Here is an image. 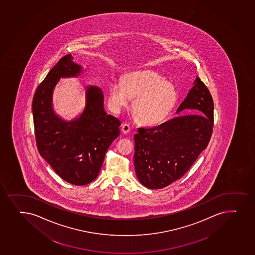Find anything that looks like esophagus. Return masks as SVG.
I'll list each match as a JSON object with an SVG mask.
<instances>
[{
	"label": "esophagus",
	"mask_w": 255,
	"mask_h": 255,
	"mask_svg": "<svg viewBox=\"0 0 255 255\" xmlns=\"http://www.w3.org/2000/svg\"><path fill=\"white\" fill-rule=\"evenodd\" d=\"M129 130H130V127L128 124H123L121 126V131L123 132L124 134L129 133Z\"/></svg>",
	"instance_id": "esophagus-1"
}]
</instances>
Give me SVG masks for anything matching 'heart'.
<instances>
[{
	"instance_id": "obj_1",
	"label": "heart",
	"mask_w": 255,
	"mask_h": 255,
	"mask_svg": "<svg viewBox=\"0 0 255 255\" xmlns=\"http://www.w3.org/2000/svg\"><path fill=\"white\" fill-rule=\"evenodd\" d=\"M134 99L132 111L138 122L156 126L167 118L175 106L178 94L171 82L155 71L145 70L125 75L122 82H113L109 89V105L115 112L127 107Z\"/></svg>"
}]
</instances>
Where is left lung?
<instances>
[{
  "label": "left lung",
  "instance_id": "1",
  "mask_svg": "<svg viewBox=\"0 0 255 255\" xmlns=\"http://www.w3.org/2000/svg\"><path fill=\"white\" fill-rule=\"evenodd\" d=\"M194 83L176 113L189 110L197 114L178 115L151 128L140 127L134 135V169L148 189H162L182 178L211 140L213 99L199 77Z\"/></svg>",
  "mask_w": 255,
  "mask_h": 255
}]
</instances>
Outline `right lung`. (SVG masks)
Masks as SVG:
<instances>
[{
    "label": "right lung",
    "mask_w": 255,
    "mask_h": 255,
    "mask_svg": "<svg viewBox=\"0 0 255 255\" xmlns=\"http://www.w3.org/2000/svg\"><path fill=\"white\" fill-rule=\"evenodd\" d=\"M82 70L71 54L61 58L37 88L32 107L38 152L60 178L74 185H86L98 177L121 125L106 114L104 94L94 86L86 88V107L78 118L66 121L55 115L52 96L57 82L79 76Z\"/></svg>",
    "instance_id": "obj_1"
}]
</instances>
